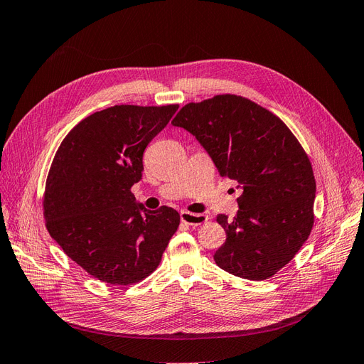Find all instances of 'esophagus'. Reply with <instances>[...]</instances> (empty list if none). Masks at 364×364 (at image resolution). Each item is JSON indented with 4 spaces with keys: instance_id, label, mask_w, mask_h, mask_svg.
Returning a JSON list of instances; mask_svg holds the SVG:
<instances>
[{
    "instance_id": "obj_1",
    "label": "esophagus",
    "mask_w": 364,
    "mask_h": 364,
    "mask_svg": "<svg viewBox=\"0 0 364 364\" xmlns=\"http://www.w3.org/2000/svg\"><path fill=\"white\" fill-rule=\"evenodd\" d=\"M180 219L183 223L191 225V226H199L208 220L205 214H196V213H189V211H181Z\"/></svg>"
}]
</instances>
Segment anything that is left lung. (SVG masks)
Wrapping results in <instances>:
<instances>
[{
    "label": "left lung",
    "instance_id": "1",
    "mask_svg": "<svg viewBox=\"0 0 364 364\" xmlns=\"http://www.w3.org/2000/svg\"><path fill=\"white\" fill-rule=\"evenodd\" d=\"M172 124L191 132L220 177L243 189L234 220L216 218L226 241L214 261L243 279L273 277L297 255L315 222L316 183L304 148L277 115L235 94L187 103Z\"/></svg>",
    "mask_w": 364,
    "mask_h": 364
}]
</instances>
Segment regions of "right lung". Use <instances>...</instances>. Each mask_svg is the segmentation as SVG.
I'll list each match as a JSON object with an SVG mask.
<instances>
[{"label": "right lung", "instance_id": "right-lung-1", "mask_svg": "<svg viewBox=\"0 0 364 364\" xmlns=\"http://www.w3.org/2000/svg\"><path fill=\"white\" fill-rule=\"evenodd\" d=\"M178 105H115L77 123L60 144L43 193L46 230L64 253L102 282L127 287L159 267L180 214L145 210L132 186L142 154Z\"/></svg>", "mask_w": 364, "mask_h": 364}]
</instances>
